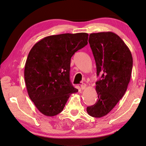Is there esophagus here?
Returning a JSON list of instances; mask_svg holds the SVG:
<instances>
[{
	"instance_id": "1",
	"label": "esophagus",
	"mask_w": 146,
	"mask_h": 146,
	"mask_svg": "<svg viewBox=\"0 0 146 146\" xmlns=\"http://www.w3.org/2000/svg\"><path fill=\"white\" fill-rule=\"evenodd\" d=\"M81 89H82V90H85V89L86 88V87H87V86H86V84H85V83H84V82H81Z\"/></svg>"
}]
</instances>
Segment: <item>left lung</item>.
<instances>
[{"instance_id":"left-lung-1","label":"left lung","mask_w":146,"mask_h":146,"mask_svg":"<svg viewBox=\"0 0 146 146\" xmlns=\"http://www.w3.org/2000/svg\"><path fill=\"white\" fill-rule=\"evenodd\" d=\"M89 43L96 62L97 76H102L96 82L97 102L86 110L91 117L101 118L110 112L125 93L133 59L129 47L113 32L91 33Z\"/></svg>"}]
</instances>
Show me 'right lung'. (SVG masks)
Segmentation results:
<instances>
[{"label": "right lung", "mask_w": 146, "mask_h": 146, "mask_svg": "<svg viewBox=\"0 0 146 146\" xmlns=\"http://www.w3.org/2000/svg\"><path fill=\"white\" fill-rule=\"evenodd\" d=\"M86 33L52 35L33 46L25 67L26 89L31 100L48 117L63 110L70 94L77 93L69 79L72 55L88 44Z\"/></svg>", "instance_id": "add662e5"}]
</instances>
